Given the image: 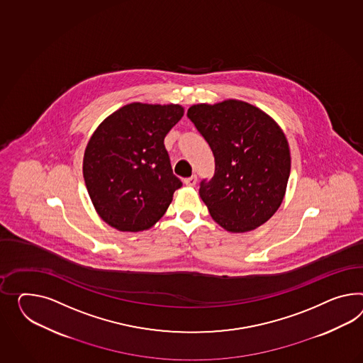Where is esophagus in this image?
<instances>
[{"instance_id": "esophagus-1", "label": "esophagus", "mask_w": 363, "mask_h": 363, "mask_svg": "<svg viewBox=\"0 0 363 363\" xmlns=\"http://www.w3.org/2000/svg\"><path fill=\"white\" fill-rule=\"evenodd\" d=\"M196 182H197V177L196 175L184 179V184L188 186H195Z\"/></svg>"}]
</instances>
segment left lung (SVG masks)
I'll return each mask as SVG.
<instances>
[{"label":"left lung","mask_w":363,"mask_h":363,"mask_svg":"<svg viewBox=\"0 0 363 363\" xmlns=\"http://www.w3.org/2000/svg\"><path fill=\"white\" fill-rule=\"evenodd\" d=\"M186 116L213 152L214 177L201 182L199 194L214 221L230 233L267 223L283 203L291 171L279 123L235 99L195 104Z\"/></svg>","instance_id":"1"}]
</instances>
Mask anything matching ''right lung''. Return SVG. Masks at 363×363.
<instances>
[{
    "label": "right lung",
    "mask_w": 363,
    "mask_h": 363,
    "mask_svg": "<svg viewBox=\"0 0 363 363\" xmlns=\"http://www.w3.org/2000/svg\"><path fill=\"white\" fill-rule=\"evenodd\" d=\"M184 116L179 104L131 103L109 114L84 151L83 175L94 209L120 232L149 230L182 186L164 138Z\"/></svg>",
    "instance_id": "right-lung-1"
}]
</instances>
